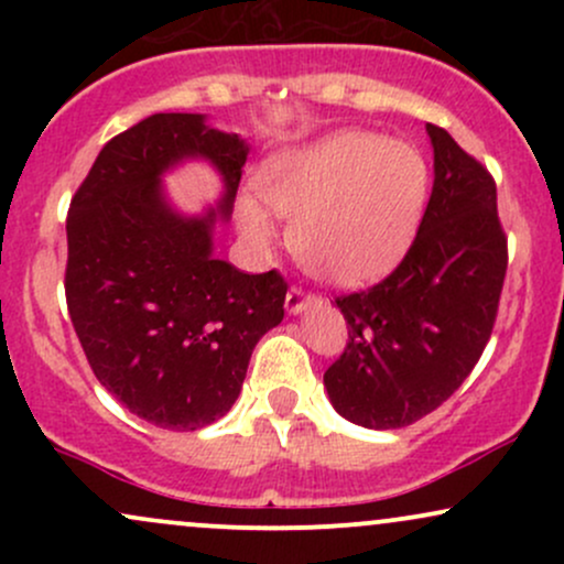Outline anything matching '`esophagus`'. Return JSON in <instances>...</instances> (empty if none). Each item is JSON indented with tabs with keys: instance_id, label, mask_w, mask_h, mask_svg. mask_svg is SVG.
Here are the masks:
<instances>
[{
	"instance_id": "34e87169",
	"label": "esophagus",
	"mask_w": 564,
	"mask_h": 564,
	"mask_svg": "<svg viewBox=\"0 0 564 564\" xmlns=\"http://www.w3.org/2000/svg\"><path fill=\"white\" fill-rule=\"evenodd\" d=\"M318 300H315L313 294H304V291L300 286H291L289 294H286V313L289 315H300L302 310H307L310 304H315Z\"/></svg>"
}]
</instances>
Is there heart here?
<instances>
[{
    "label": "heart",
    "mask_w": 564,
    "mask_h": 564,
    "mask_svg": "<svg viewBox=\"0 0 564 564\" xmlns=\"http://www.w3.org/2000/svg\"><path fill=\"white\" fill-rule=\"evenodd\" d=\"M424 153L366 129H341L286 148L257 172V193L236 198L243 238L278 241V217L294 223L300 262L332 286H364L403 262L430 200Z\"/></svg>",
    "instance_id": "heart-1"
}]
</instances>
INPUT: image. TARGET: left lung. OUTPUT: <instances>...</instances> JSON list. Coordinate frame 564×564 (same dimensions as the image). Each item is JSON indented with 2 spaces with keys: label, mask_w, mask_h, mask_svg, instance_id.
I'll list each match as a JSON object with an SVG mask.
<instances>
[{
  "label": "left lung",
  "mask_w": 564,
  "mask_h": 564,
  "mask_svg": "<svg viewBox=\"0 0 564 564\" xmlns=\"http://www.w3.org/2000/svg\"><path fill=\"white\" fill-rule=\"evenodd\" d=\"M435 185L422 228L384 281L336 296L347 347L323 373L339 416L400 430L443 405L480 360L507 275V236L488 170L426 124Z\"/></svg>",
  "instance_id": "left-lung-1"
}]
</instances>
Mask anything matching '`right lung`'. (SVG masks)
Returning <instances> with one entry per match:
<instances>
[{
    "instance_id": "1",
    "label": "right lung",
    "mask_w": 564,
    "mask_h": 564,
    "mask_svg": "<svg viewBox=\"0 0 564 564\" xmlns=\"http://www.w3.org/2000/svg\"><path fill=\"white\" fill-rule=\"evenodd\" d=\"M249 145L204 113H153L116 134L70 200L66 300L97 381L129 413L193 432L238 400L257 341L283 321L286 281L215 257ZM206 160L224 198L204 216L171 206L160 180Z\"/></svg>"
}]
</instances>
